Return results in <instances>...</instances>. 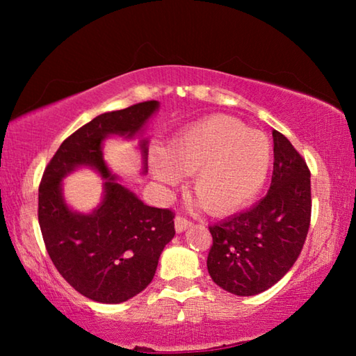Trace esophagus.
Segmentation results:
<instances>
[{
  "mask_svg": "<svg viewBox=\"0 0 356 356\" xmlns=\"http://www.w3.org/2000/svg\"><path fill=\"white\" fill-rule=\"evenodd\" d=\"M191 226V221H188L184 216H176V220H174V227H176L177 232H184L185 229H188Z\"/></svg>",
  "mask_w": 356,
  "mask_h": 356,
  "instance_id": "obj_1",
  "label": "esophagus"
}]
</instances>
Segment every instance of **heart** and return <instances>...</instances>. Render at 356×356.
Wrapping results in <instances>:
<instances>
[{
	"instance_id": "heart-1",
	"label": "heart",
	"mask_w": 356,
	"mask_h": 356,
	"mask_svg": "<svg viewBox=\"0 0 356 356\" xmlns=\"http://www.w3.org/2000/svg\"><path fill=\"white\" fill-rule=\"evenodd\" d=\"M272 144L257 130L227 116H210L174 138L168 152L150 154L154 177L177 185L193 176L191 191L210 213L236 212L248 204L267 179Z\"/></svg>"
}]
</instances>
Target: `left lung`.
<instances>
[{
	"label": "left lung",
	"mask_w": 356,
	"mask_h": 356,
	"mask_svg": "<svg viewBox=\"0 0 356 356\" xmlns=\"http://www.w3.org/2000/svg\"><path fill=\"white\" fill-rule=\"evenodd\" d=\"M268 193L242 213L209 227L207 270L215 284L240 297L276 284L297 261L311 221V172L295 147L273 130Z\"/></svg>",
	"instance_id": "8db88e82"
}]
</instances>
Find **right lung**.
Instances as JSON below:
<instances>
[{
	"label": "right lung",
	"instance_id": "right-lung-1",
	"mask_svg": "<svg viewBox=\"0 0 356 356\" xmlns=\"http://www.w3.org/2000/svg\"><path fill=\"white\" fill-rule=\"evenodd\" d=\"M159 106L150 100L94 118L59 146L39 185V225L48 256L75 291L99 303H122L144 291L176 234L171 210L146 206L120 185L102 152L108 136L135 138ZM140 149L146 172V140ZM83 165L104 179V197L91 214L72 211L62 195V179Z\"/></svg>",
	"mask_w": 356,
	"mask_h": 356
}]
</instances>
